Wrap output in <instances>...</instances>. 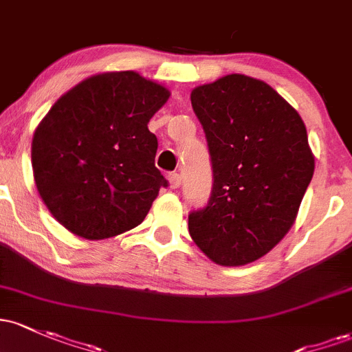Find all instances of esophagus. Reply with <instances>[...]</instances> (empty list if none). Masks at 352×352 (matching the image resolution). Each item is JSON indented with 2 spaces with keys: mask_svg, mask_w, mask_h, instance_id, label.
I'll list each match as a JSON object with an SVG mask.
<instances>
[{
  "mask_svg": "<svg viewBox=\"0 0 352 352\" xmlns=\"http://www.w3.org/2000/svg\"><path fill=\"white\" fill-rule=\"evenodd\" d=\"M167 179H168V184H170V187H172V188H179L180 187V182H182L180 175H179V173H175V172L168 173Z\"/></svg>",
  "mask_w": 352,
  "mask_h": 352,
  "instance_id": "34e87169",
  "label": "esophagus"
}]
</instances>
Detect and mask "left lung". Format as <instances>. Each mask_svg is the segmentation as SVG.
Instances as JSON below:
<instances>
[{"label":"left lung","instance_id":"8db88e82","mask_svg":"<svg viewBox=\"0 0 352 352\" xmlns=\"http://www.w3.org/2000/svg\"><path fill=\"white\" fill-rule=\"evenodd\" d=\"M190 100L214 185L188 215V232L215 264H249L283 241L311 184L306 125L272 87L237 73L194 88Z\"/></svg>","mask_w":352,"mask_h":352}]
</instances>
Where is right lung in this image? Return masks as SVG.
<instances>
[{"label":"right lung","mask_w":352,"mask_h":352,"mask_svg":"<svg viewBox=\"0 0 352 352\" xmlns=\"http://www.w3.org/2000/svg\"><path fill=\"white\" fill-rule=\"evenodd\" d=\"M170 91L137 72L100 73L52 107L34 130L32 165L41 200L65 229L100 241L144 222L160 187L150 118Z\"/></svg>","instance_id":"obj_1"}]
</instances>
